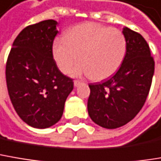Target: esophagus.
<instances>
[{"label":"esophagus","instance_id":"obj_1","mask_svg":"<svg viewBox=\"0 0 161 161\" xmlns=\"http://www.w3.org/2000/svg\"><path fill=\"white\" fill-rule=\"evenodd\" d=\"M81 84H82V82H80V81H77V80L74 81V86H75V87H77V86H80Z\"/></svg>","mask_w":161,"mask_h":161}]
</instances>
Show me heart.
<instances>
[{
  "label": "heart",
  "mask_w": 161,
  "mask_h": 161,
  "mask_svg": "<svg viewBox=\"0 0 161 161\" xmlns=\"http://www.w3.org/2000/svg\"><path fill=\"white\" fill-rule=\"evenodd\" d=\"M126 53V39L117 28L97 23L80 24L69 29L65 37H56L52 43V56L59 69L68 74L79 59L83 61L73 74L104 80L121 67Z\"/></svg>",
  "instance_id": "heart-1"
}]
</instances>
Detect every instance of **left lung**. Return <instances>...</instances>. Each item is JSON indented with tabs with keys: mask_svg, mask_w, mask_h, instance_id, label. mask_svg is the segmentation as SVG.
Wrapping results in <instances>:
<instances>
[{
	"mask_svg": "<svg viewBox=\"0 0 161 161\" xmlns=\"http://www.w3.org/2000/svg\"><path fill=\"white\" fill-rule=\"evenodd\" d=\"M126 53L110 78L90 84L87 110L97 125L115 129L132 121L144 106L153 78L155 62L145 38L124 27Z\"/></svg>",
	"mask_w": 161,
	"mask_h": 161,
	"instance_id": "left-lung-1",
	"label": "left lung"
}]
</instances>
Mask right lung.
<instances>
[{"mask_svg": "<svg viewBox=\"0 0 161 161\" xmlns=\"http://www.w3.org/2000/svg\"><path fill=\"white\" fill-rule=\"evenodd\" d=\"M57 24L50 19L25 27L14 39L6 63L12 104L23 121L34 128L58 123L74 88L73 79L58 69L52 56Z\"/></svg>", "mask_w": 161, "mask_h": 161, "instance_id": "right-lung-1", "label": "right lung"}]
</instances>
